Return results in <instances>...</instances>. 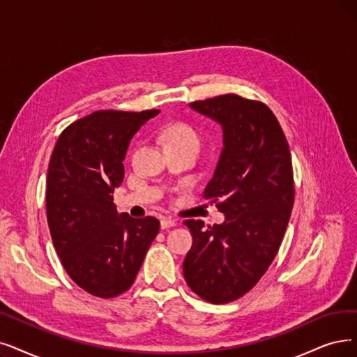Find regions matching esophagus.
Listing matches in <instances>:
<instances>
[{"instance_id":"esophagus-1","label":"esophagus","mask_w":357,"mask_h":357,"mask_svg":"<svg viewBox=\"0 0 357 357\" xmlns=\"http://www.w3.org/2000/svg\"><path fill=\"white\" fill-rule=\"evenodd\" d=\"M177 222L174 221V220H171V218H164L162 221H161V228L162 230H167V228H171V227H174Z\"/></svg>"}]
</instances>
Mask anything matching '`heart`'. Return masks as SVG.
<instances>
[{
  "instance_id": "obj_1",
  "label": "heart",
  "mask_w": 357,
  "mask_h": 357,
  "mask_svg": "<svg viewBox=\"0 0 357 357\" xmlns=\"http://www.w3.org/2000/svg\"><path fill=\"white\" fill-rule=\"evenodd\" d=\"M161 139L165 146H189L199 149V145H201L199 133L190 124L183 121L165 124L161 129Z\"/></svg>"
}]
</instances>
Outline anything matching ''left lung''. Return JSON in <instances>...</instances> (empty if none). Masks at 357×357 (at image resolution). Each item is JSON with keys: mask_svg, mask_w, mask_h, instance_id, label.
<instances>
[{"mask_svg": "<svg viewBox=\"0 0 357 357\" xmlns=\"http://www.w3.org/2000/svg\"><path fill=\"white\" fill-rule=\"evenodd\" d=\"M190 107L222 127L224 148L204 196L225 221H184L193 245L183 274L204 301L230 303L256 286L281 246L294 204L291 153L264 102L225 93Z\"/></svg>", "mask_w": 357, "mask_h": 357, "instance_id": "obj_1", "label": "left lung"}]
</instances>
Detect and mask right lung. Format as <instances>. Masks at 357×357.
Listing matches in <instances>:
<instances>
[{
	"instance_id": "obj_1",
	"label": "right lung",
	"mask_w": 357,
	"mask_h": 357,
	"mask_svg": "<svg viewBox=\"0 0 357 357\" xmlns=\"http://www.w3.org/2000/svg\"><path fill=\"white\" fill-rule=\"evenodd\" d=\"M158 112L95 111L66 127L54 146L47 177L52 243L68 277L92 296L129 290L160 231L156 218H132L112 202L133 135Z\"/></svg>"
}]
</instances>
